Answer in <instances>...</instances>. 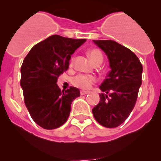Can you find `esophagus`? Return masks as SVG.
Returning <instances> with one entry per match:
<instances>
[{
  "mask_svg": "<svg viewBox=\"0 0 161 161\" xmlns=\"http://www.w3.org/2000/svg\"><path fill=\"white\" fill-rule=\"evenodd\" d=\"M89 93V91H85V90H81L80 94L81 95H86V94Z\"/></svg>",
  "mask_w": 161,
  "mask_h": 161,
  "instance_id": "1",
  "label": "esophagus"
}]
</instances>
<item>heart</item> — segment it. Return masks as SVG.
<instances>
[{"label": "heart", "instance_id": "heart-1", "mask_svg": "<svg viewBox=\"0 0 161 161\" xmlns=\"http://www.w3.org/2000/svg\"><path fill=\"white\" fill-rule=\"evenodd\" d=\"M89 57L92 61L94 64L103 61V56L100 50L97 49L91 50L88 53ZM72 84L82 90H87L90 88L91 86L96 82V78L92 75H78L75 76L71 80Z\"/></svg>", "mask_w": 161, "mask_h": 161}]
</instances>
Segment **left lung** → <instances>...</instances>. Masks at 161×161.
Segmentation results:
<instances>
[{"label":"left lung","mask_w":161,"mask_h":161,"mask_svg":"<svg viewBox=\"0 0 161 161\" xmlns=\"http://www.w3.org/2000/svg\"><path fill=\"white\" fill-rule=\"evenodd\" d=\"M109 59L111 71L100 86V100L92 108L95 119L107 128H116L134 108L142 84V65L131 50L113 40H93Z\"/></svg>","instance_id":"obj_1"}]
</instances>
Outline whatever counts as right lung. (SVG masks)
Here are the masks:
<instances>
[{"mask_svg":"<svg viewBox=\"0 0 161 161\" xmlns=\"http://www.w3.org/2000/svg\"><path fill=\"white\" fill-rule=\"evenodd\" d=\"M86 41L50 36L36 44L24 59L20 81L24 101L31 118L40 127L54 129L68 120L71 102L80 92L72 86L61 91L57 82L69 69L71 55Z\"/></svg>","mask_w":161,"mask_h":161,"instance_id":"right-lung-1","label":"right lung"}]
</instances>
